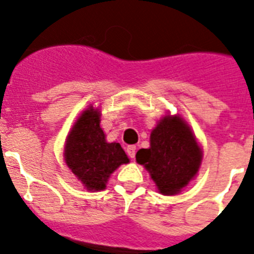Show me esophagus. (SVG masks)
<instances>
[{
	"label": "esophagus",
	"instance_id": "1",
	"mask_svg": "<svg viewBox=\"0 0 254 254\" xmlns=\"http://www.w3.org/2000/svg\"><path fill=\"white\" fill-rule=\"evenodd\" d=\"M127 154H128V156L131 159L134 158V155H136V146L134 145H129V146H127Z\"/></svg>",
	"mask_w": 254,
	"mask_h": 254
}]
</instances>
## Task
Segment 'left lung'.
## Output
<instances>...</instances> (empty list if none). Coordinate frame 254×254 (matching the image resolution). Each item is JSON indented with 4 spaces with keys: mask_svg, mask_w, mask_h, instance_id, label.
I'll use <instances>...</instances> for the list:
<instances>
[{
    "mask_svg": "<svg viewBox=\"0 0 254 254\" xmlns=\"http://www.w3.org/2000/svg\"><path fill=\"white\" fill-rule=\"evenodd\" d=\"M202 152L190 127L178 117H165L152 129L150 149H141L136 160L150 172L160 193L176 194L196 176Z\"/></svg>",
    "mask_w": 254,
    "mask_h": 254,
    "instance_id": "left-lung-1",
    "label": "left lung"
}]
</instances>
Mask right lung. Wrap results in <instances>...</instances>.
<instances>
[{
  "instance_id": "1",
  "label": "right lung",
  "mask_w": 254,
  "mask_h": 254,
  "mask_svg": "<svg viewBox=\"0 0 254 254\" xmlns=\"http://www.w3.org/2000/svg\"><path fill=\"white\" fill-rule=\"evenodd\" d=\"M64 160L87 190H100L112 173L129 159L120 143L105 141L98 111L87 109L67 137Z\"/></svg>"
}]
</instances>
